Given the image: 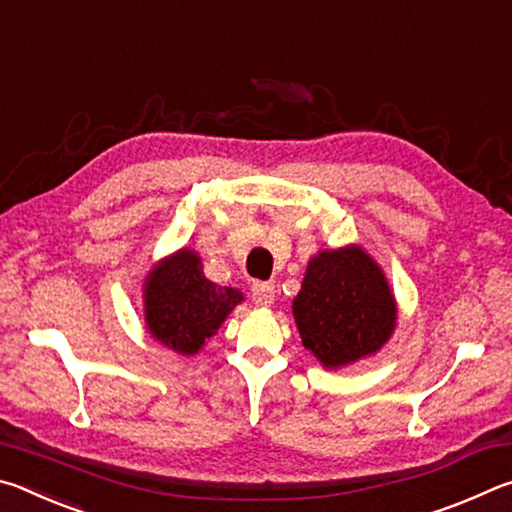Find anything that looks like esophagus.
Returning a JSON list of instances; mask_svg holds the SVG:
<instances>
[{
  "instance_id": "34e87169",
  "label": "esophagus",
  "mask_w": 512,
  "mask_h": 512,
  "mask_svg": "<svg viewBox=\"0 0 512 512\" xmlns=\"http://www.w3.org/2000/svg\"><path fill=\"white\" fill-rule=\"evenodd\" d=\"M250 296L257 307H271L275 300V287L268 282H255L253 289H250Z\"/></svg>"
}]
</instances>
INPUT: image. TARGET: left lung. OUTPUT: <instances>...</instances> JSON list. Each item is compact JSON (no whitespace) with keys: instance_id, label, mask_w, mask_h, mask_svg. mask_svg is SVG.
Returning a JSON list of instances; mask_svg holds the SVG:
<instances>
[{"instance_id":"obj_1","label":"left lung","mask_w":512,"mask_h":512,"mask_svg":"<svg viewBox=\"0 0 512 512\" xmlns=\"http://www.w3.org/2000/svg\"><path fill=\"white\" fill-rule=\"evenodd\" d=\"M302 345L327 370L377 354L397 327V300L363 246L318 250L293 298Z\"/></svg>"}]
</instances>
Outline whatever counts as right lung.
<instances>
[{"label":"right lung","mask_w":512,"mask_h":512,"mask_svg":"<svg viewBox=\"0 0 512 512\" xmlns=\"http://www.w3.org/2000/svg\"><path fill=\"white\" fill-rule=\"evenodd\" d=\"M142 300L151 339L194 357L244 302V293L207 280L196 250L180 248L151 268L142 284Z\"/></svg>","instance_id":"add662e5"}]
</instances>
